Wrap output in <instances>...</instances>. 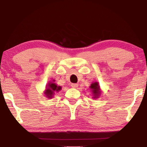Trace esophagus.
<instances>
[{
  "instance_id": "obj_1",
  "label": "esophagus",
  "mask_w": 147,
  "mask_h": 147,
  "mask_svg": "<svg viewBox=\"0 0 147 147\" xmlns=\"http://www.w3.org/2000/svg\"><path fill=\"white\" fill-rule=\"evenodd\" d=\"M71 86L74 88H78V84L73 83V84H71Z\"/></svg>"
}]
</instances>
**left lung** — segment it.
<instances>
[{"label": "left lung", "mask_w": 147, "mask_h": 147, "mask_svg": "<svg viewBox=\"0 0 147 147\" xmlns=\"http://www.w3.org/2000/svg\"><path fill=\"white\" fill-rule=\"evenodd\" d=\"M90 89L92 90V92L93 95V98H98L100 95V86L97 82H95L91 84V86H90Z\"/></svg>", "instance_id": "1"}]
</instances>
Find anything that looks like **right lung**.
I'll list each match as a JSON object with an SVG mask.
<instances>
[{
  "label": "right lung",
  "mask_w": 147,
  "mask_h": 147,
  "mask_svg": "<svg viewBox=\"0 0 147 147\" xmlns=\"http://www.w3.org/2000/svg\"><path fill=\"white\" fill-rule=\"evenodd\" d=\"M55 80H53V82H50L48 83V85L47 86V89L45 91V94L46 96H47L49 98H52L54 96L55 92H57L61 90V86H57L55 83H54Z\"/></svg>",
  "instance_id": "1"
}]
</instances>
